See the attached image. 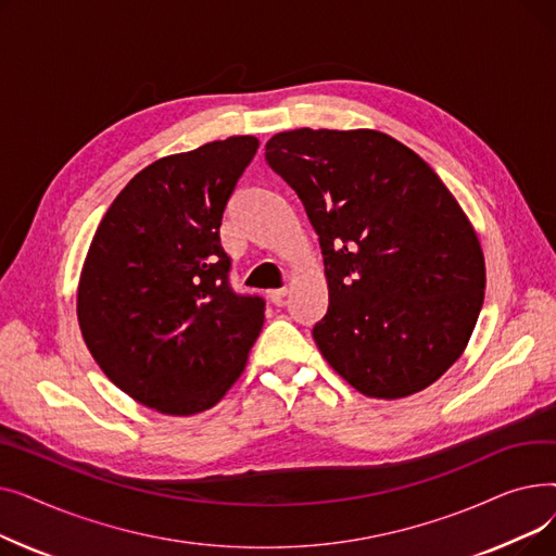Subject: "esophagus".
<instances>
[{
  "label": "esophagus",
  "instance_id": "obj_1",
  "mask_svg": "<svg viewBox=\"0 0 556 556\" xmlns=\"http://www.w3.org/2000/svg\"><path fill=\"white\" fill-rule=\"evenodd\" d=\"M286 295H288V290H286V288H277V290H270V293H268V300H270L275 306H281Z\"/></svg>",
  "mask_w": 556,
  "mask_h": 556
}]
</instances>
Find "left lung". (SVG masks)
<instances>
[{"instance_id":"left-lung-1","label":"left lung","mask_w":556,"mask_h":556,"mask_svg":"<svg viewBox=\"0 0 556 556\" xmlns=\"http://www.w3.org/2000/svg\"><path fill=\"white\" fill-rule=\"evenodd\" d=\"M266 162L298 193L325 256L313 340L365 396L401 399L464 352L484 302L476 231L415 151L378 130H288Z\"/></svg>"}]
</instances>
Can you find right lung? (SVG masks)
<instances>
[{"label":"right lung","instance_id":"add662e5","mask_svg":"<svg viewBox=\"0 0 556 556\" xmlns=\"http://www.w3.org/2000/svg\"><path fill=\"white\" fill-rule=\"evenodd\" d=\"M258 139L139 170L105 212L78 286V325L110 381L164 415L218 403L241 376L266 302L237 293L220 220Z\"/></svg>","mask_w":556,"mask_h":556}]
</instances>
